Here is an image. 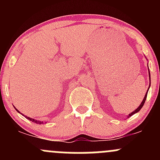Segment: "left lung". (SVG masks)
<instances>
[{
    "mask_svg": "<svg viewBox=\"0 0 160 160\" xmlns=\"http://www.w3.org/2000/svg\"><path fill=\"white\" fill-rule=\"evenodd\" d=\"M149 77H150V73H149ZM149 80H150V78H149ZM147 93H148V91L146 92V95H145V98H144V99H143V101H142V102L141 103V104H140L139 105V107L138 108L136 109V110H135L133 111V112H132L131 113V114H129V116H132V114H135V113H137V112H138V111H139L140 110H141V108H142V106L144 105V104H145V101H146V97H147ZM129 116H128V117H129Z\"/></svg>",
    "mask_w": 160,
    "mask_h": 160,
    "instance_id": "obj_1",
    "label": "left lung"
}]
</instances>
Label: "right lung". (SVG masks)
<instances>
[{
    "label": "right lung",
    "instance_id": "obj_1",
    "mask_svg": "<svg viewBox=\"0 0 160 160\" xmlns=\"http://www.w3.org/2000/svg\"><path fill=\"white\" fill-rule=\"evenodd\" d=\"M16 110H17V109H16ZM18 111V110H17ZM18 112H19L18 111ZM20 113V112H19ZM26 118H28V120H30V121H32V122H35V123H36V124H42V123H43L42 122H39V121H36V120H35V119H33V118H28V117H25Z\"/></svg>",
    "mask_w": 160,
    "mask_h": 160
}]
</instances>
